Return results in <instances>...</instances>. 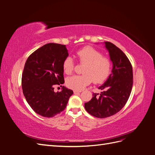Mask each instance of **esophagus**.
<instances>
[{"instance_id": "1", "label": "esophagus", "mask_w": 155, "mask_h": 155, "mask_svg": "<svg viewBox=\"0 0 155 155\" xmlns=\"http://www.w3.org/2000/svg\"><path fill=\"white\" fill-rule=\"evenodd\" d=\"M81 92V91H74V94H77V93H79Z\"/></svg>"}]
</instances>
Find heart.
I'll return each mask as SVG.
<instances>
[{
  "instance_id": "heart-1",
  "label": "heart",
  "mask_w": 155,
  "mask_h": 155,
  "mask_svg": "<svg viewBox=\"0 0 155 155\" xmlns=\"http://www.w3.org/2000/svg\"><path fill=\"white\" fill-rule=\"evenodd\" d=\"M76 56L79 62L85 64L83 70L84 74L75 75L67 79V86L75 91H81L92 80L101 83L107 79L111 71L110 60L104 57L102 54L91 46H85L77 51ZM74 60L67 57L63 61V69L66 74H70L74 70Z\"/></svg>"
}]
</instances>
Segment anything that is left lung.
<instances>
[{
	"label": "left lung",
	"instance_id": "obj_1",
	"mask_svg": "<svg viewBox=\"0 0 155 155\" xmlns=\"http://www.w3.org/2000/svg\"><path fill=\"white\" fill-rule=\"evenodd\" d=\"M112 63V74L98 88L104 90L100 94L93 93L91 101L85 104L89 114L105 118L118 112L126 104L133 87V68L125 54L116 45L105 42Z\"/></svg>",
	"mask_w": 155,
	"mask_h": 155
}]
</instances>
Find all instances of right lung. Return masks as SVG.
Instances as JSON below:
<instances>
[{
	"label": "right lung",
	"mask_w": 155,
	"mask_h": 155,
	"mask_svg": "<svg viewBox=\"0 0 155 155\" xmlns=\"http://www.w3.org/2000/svg\"><path fill=\"white\" fill-rule=\"evenodd\" d=\"M68 56L66 45L48 43L27 59L22 76V92L37 114L51 118L66 108L73 91L63 86L61 91L55 93L53 87L64 83L63 63Z\"/></svg>",
	"instance_id": "1"
}]
</instances>
